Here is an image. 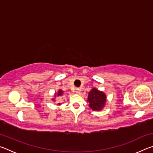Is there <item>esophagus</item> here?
Listing matches in <instances>:
<instances>
[{
	"label": "esophagus",
	"mask_w": 153,
	"mask_h": 153,
	"mask_svg": "<svg viewBox=\"0 0 153 153\" xmlns=\"http://www.w3.org/2000/svg\"><path fill=\"white\" fill-rule=\"evenodd\" d=\"M80 91H81V90H80V89L79 88H76V92L77 93V94H79Z\"/></svg>",
	"instance_id": "obj_1"
}]
</instances>
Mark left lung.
I'll list each match as a JSON object with an SVG mask.
<instances>
[{"mask_svg":"<svg viewBox=\"0 0 153 153\" xmlns=\"http://www.w3.org/2000/svg\"><path fill=\"white\" fill-rule=\"evenodd\" d=\"M106 101H107L106 94L95 88H93L88 93V102H89V107L93 111H101L105 107Z\"/></svg>","mask_w":153,"mask_h":153,"instance_id":"8db88e82","label":"left lung"}]
</instances>
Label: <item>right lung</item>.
I'll return each instance as SVG.
<instances>
[{"label":"right lung","mask_w":153,"mask_h":153,"mask_svg":"<svg viewBox=\"0 0 153 153\" xmlns=\"http://www.w3.org/2000/svg\"><path fill=\"white\" fill-rule=\"evenodd\" d=\"M63 91L62 90H59V91L57 92V93L56 94H55V97H61V96H63ZM53 101H55V98H53ZM61 103H58V105H60Z\"/></svg>","instance_id":"obj_1"}]
</instances>
